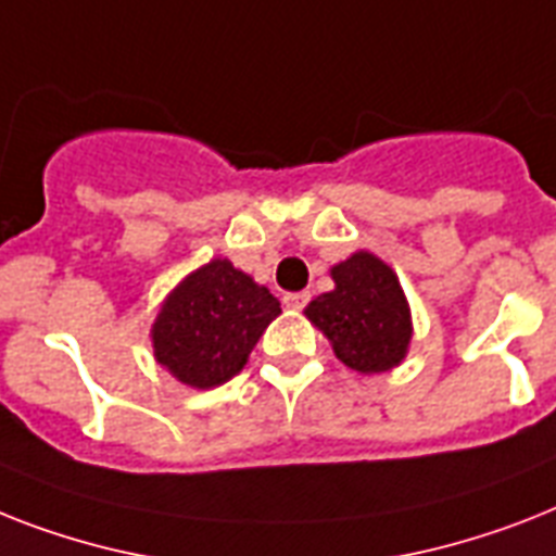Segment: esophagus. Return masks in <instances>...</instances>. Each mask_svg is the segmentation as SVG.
<instances>
[{
	"label": "esophagus",
	"instance_id": "34e87169",
	"mask_svg": "<svg viewBox=\"0 0 556 556\" xmlns=\"http://www.w3.org/2000/svg\"><path fill=\"white\" fill-rule=\"evenodd\" d=\"M308 300H311L308 291L286 293V296H282V302H286V308H291V311H302V308H305V305H308Z\"/></svg>",
	"mask_w": 556,
	"mask_h": 556
}]
</instances>
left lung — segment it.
<instances>
[{
	"mask_svg": "<svg viewBox=\"0 0 556 556\" xmlns=\"http://www.w3.org/2000/svg\"><path fill=\"white\" fill-rule=\"evenodd\" d=\"M333 288L308 302L305 317L328 337L351 371H391L408 356L414 323L400 277L371 251H354L331 268Z\"/></svg>",
	"mask_w": 556,
	"mask_h": 556,
	"instance_id": "8db88e82",
	"label": "left lung"
}]
</instances>
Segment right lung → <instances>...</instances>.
I'll use <instances>...</instances> for the list:
<instances>
[{
  "label": "right lung",
  "mask_w": 556,
  "mask_h": 556,
  "mask_svg": "<svg viewBox=\"0 0 556 556\" xmlns=\"http://www.w3.org/2000/svg\"><path fill=\"white\" fill-rule=\"evenodd\" d=\"M282 314L279 300L231 260L214 256L176 282L151 325L153 359L197 391L245 368L256 340Z\"/></svg>",
  "instance_id": "right-lung-1"
}]
</instances>
